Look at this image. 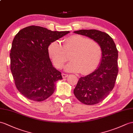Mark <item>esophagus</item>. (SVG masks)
Masks as SVG:
<instances>
[{"mask_svg":"<svg viewBox=\"0 0 133 133\" xmlns=\"http://www.w3.org/2000/svg\"><path fill=\"white\" fill-rule=\"evenodd\" d=\"M62 77H63V78H67V77L68 76V75H67V74L63 73V74H62Z\"/></svg>","mask_w":133,"mask_h":133,"instance_id":"1","label":"esophagus"}]
</instances>
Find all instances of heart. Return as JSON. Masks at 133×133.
I'll use <instances>...</instances> for the list:
<instances>
[{
	"label": "heart",
	"instance_id": "1",
	"mask_svg": "<svg viewBox=\"0 0 133 133\" xmlns=\"http://www.w3.org/2000/svg\"><path fill=\"white\" fill-rule=\"evenodd\" d=\"M48 52L58 69L62 68L69 60L67 54L71 53V61L66 64L67 72H79L86 75L92 72L99 64L102 57L100 45L94 40L82 35H74L64 39L63 45L54 41L49 45Z\"/></svg>",
	"mask_w": 133,
	"mask_h": 133
}]
</instances>
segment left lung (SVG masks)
<instances>
[{
    "label": "left lung",
    "instance_id": "1",
    "mask_svg": "<svg viewBox=\"0 0 133 133\" xmlns=\"http://www.w3.org/2000/svg\"><path fill=\"white\" fill-rule=\"evenodd\" d=\"M98 43L102 50L97 69L89 75L81 77L74 94L81 103L94 105L102 101L112 91L118 74V50L112 38L107 33L95 29L74 31Z\"/></svg>",
    "mask_w": 133,
    "mask_h": 133
}]
</instances>
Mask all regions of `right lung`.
<instances>
[{
	"instance_id": "right-lung-1",
	"label": "right lung",
	"mask_w": 133,
	"mask_h": 133,
	"mask_svg": "<svg viewBox=\"0 0 133 133\" xmlns=\"http://www.w3.org/2000/svg\"><path fill=\"white\" fill-rule=\"evenodd\" d=\"M69 33L32 25L15 36L11 49V70L18 91L27 98L42 101L54 93L55 82L62 76L52 66L48 47Z\"/></svg>"
}]
</instances>
